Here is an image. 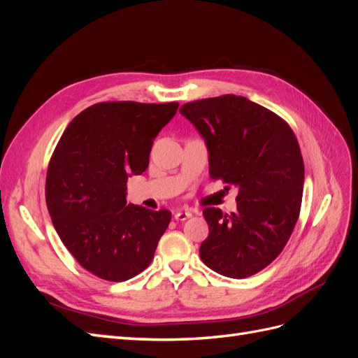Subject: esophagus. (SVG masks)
Masks as SVG:
<instances>
[{"label": "esophagus", "instance_id": "esophagus-1", "mask_svg": "<svg viewBox=\"0 0 358 358\" xmlns=\"http://www.w3.org/2000/svg\"><path fill=\"white\" fill-rule=\"evenodd\" d=\"M191 216H192V212H191V210H178V212L175 213V220H176V221H185V220L191 218Z\"/></svg>", "mask_w": 358, "mask_h": 358}]
</instances>
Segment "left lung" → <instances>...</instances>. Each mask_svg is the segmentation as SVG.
I'll return each instance as SVG.
<instances>
[{"mask_svg": "<svg viewBox=\"0 0 358 358\" xmlns=\"http://www.w3.org/2000/svg\"><path fill=\"white\" fill-rule=\"evenodd\" d=\"M209 154V176L237 188V209L203 210V263L227 278L258 273L280 254L299 218L305 166L285 121L233 94L183 104Z\"/></svg>", "mask_w": 358, "mask_h": 358, "instance_id": "8db88e82", "label": "left lung"}]
</instances>
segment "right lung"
Masks as SVG:
<instances>
[{"label": "right lung", "mask_w": 358, "mask_h": 358, "mask_svg": "<svg viewBox=\"0 0 358 358\" xmlns=\"http://www.w3.org/2000/svg\"><path fill=\"white\" fill-rule=\"evenodd\" d=\"M178 107L99 103L59 138L46 176L48 210L62 243L95 276L122 282L152 262L171 213L127 204V180L148 169L154 140Z\"/></svg>", "instance_id": "obj_1"}]
</instances>
